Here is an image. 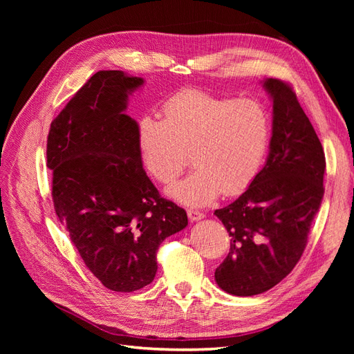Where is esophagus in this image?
<instances>
[{"instance_id":"esophagus-1","label":"esophagus","mask_w":354,"mask_h":354,"mask_svg":"<svg viewBox=\"0 0 354 354\" xmlns=\"http://www.w3.org/2000/svg\"><path fill=\"white\" fill-rule=\"evenodd\" d=\"M187 216H189L190 221H199L202 218H205V214L201 212V211H196V209H189Z\"/></svg>"}]
</instances>
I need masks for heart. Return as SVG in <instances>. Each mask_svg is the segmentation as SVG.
Instances as JSON below:
<instances>
[{"instance_id":"heart-1","label":"heart","mask_w":354,"mask_h":354,"mask_svg":"<svg viewBox=\"0 0 354 354\" xmlns=\"http://www.w3.org/2000/svg\"><path fill=\"white\" fill-rule=\"evenodd\" d=\"M162 112L164 120L152 113L138 120L137 143L149 176L162 185L181 174L190 153L195 169L168 189L171 198L202 207L252 183L272 134L261 102L183 88L164 103Z\"/></svg>"}]
</instances>
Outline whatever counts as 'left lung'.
Returning a JSON list of instances; mask_svg holds the SVG:
<instances>
[{
    "mask_svg": "<svg viewBox=\"0 0 354 354\" xmlns=\"http://www.w3.org/2000/svg\"><path fill=\"white\" fill-rule=\"evenodd\" d=\"M263 87L273 102L269 156L250 187L214 214L230 236L217 285L232 295H259L279 283L301 259L324 198L325 153L297 95L281 80Z\"/></svg>",
    "mask_w": 354,
    "mask_h": 354,
    "instance_id": "obj_1",
    "label": "left lung"
}]
</instances>
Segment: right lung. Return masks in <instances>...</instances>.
I'll return each mask as SVG.
<instances>
[{
  "label": "right lung",
  "mask_w": 354,
  "mask_h": 354,
  "mask_svg": "<svg viewBox=\"0 0 354 354\" xmlns=\"http://www.w3.org/2000/svg\"><path fill=\"white\" fill-rule=\"evenodd\" d=\"M145 84L99 71L55 121L47 138L53 202L88 270L112 291L133 292L156 274V252L187 226L146 176L128 97Z\"/></svg>",
  "instance_id": "obj_1"
}]
</instances>
